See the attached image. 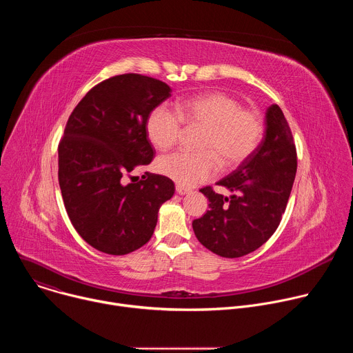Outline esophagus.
Listing matches in <instances>:
<instances>
[{"mask_svg": "<svg viewBox=\"0 0 353 353\" xmlns=\"http://www.w3.org/2000/svg\"><path fill=\"white\" fill-rule=\"evenodd\" d=\"M176 191H177V194H180V195H185V194L191 192V190H190V188L183 187V185H176Z\"/></svg>", "mask_w": 353, "mask_h": 353, "instance_id": "obj_1", "label": "esophagus"}]
</instances>
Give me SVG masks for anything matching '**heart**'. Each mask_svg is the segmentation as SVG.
Masks as SVG:
<instances>
[{
    "label": "heart",
    "mask_w": 353,
    "mask_h": 353,
    "mask_svg": "<svg viewBox=\"0 0 353 353\" xmlns=\"http://www.w3.org/2000/svg\"><path fill=\"white\" fill-rule=\"evenodd\" d=\"M176 112L158 106L146 119V135L158 149L172 148L188 130H199L196 152H174L157 162L161 174L179 185L192 187L214 177L218 162L225 169L243 163L260 145L263 120L259 112L241 108L237 99L211 92L180 100Z\"/></svg>",
    "instance_id": "1"
}]
</instances>
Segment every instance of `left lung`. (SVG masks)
<instances>
[{"mask_svg": "<svg viewBox=\"0 0 353 353\" xmlns=\"http://www.w3.org/2000/svg\"><path fill=\"white\" fill-rule=\"evenodd\" d=\"M297 169L290 127L278 105L265 113V135L257 149L233 173L216 184L230 191L201 188L210 211L192 221L198 241L212 253L243 257L261 247L276 230L286 210Z\"/></svg>", "mask_w": 353, "mask_h": 353, "instance_id": "8db88e82", "label": "left lung"}]
</instances>
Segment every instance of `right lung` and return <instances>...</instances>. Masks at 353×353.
<instances>
[{
	"mask_svg": "<svg viewBox=\"0 0 353 353\" xmlns=\"http://www.w3.org/2000/svg\"><path fill=\"white\" fill-rule=\"evenodd\" d=\"M165 82L123 74L93 86L72 110L59 143V183L70 221L93 248L112 256L138 250L152 237L158 212L174 183L130 173L154 159L146 119L170 96Z\"/></svg>",
	"mask_w": 353,
	"mask_h": 353,
	"instance_id": "right-lung-1",
	"label": "right lung"
}]
</instances>
